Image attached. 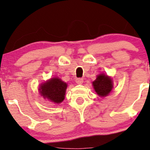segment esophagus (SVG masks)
<instances>
[{
    "mask_svg": "<svg viewBox=\"0 0 150 150\" xmlns=\"http://www.w3.org/2000/svg\"><path fill=\"white\" fill-rule=\"evenodd\" d=\"M75 82L77 83L78 84H82L83 83V78H76V80H75Z\"/></svg>",
    "mask_w": 150,
    "mask_h": 150,
    "instance_id": "obj_1",
    "label": "esophagus"
}]
</instances>
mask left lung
Returning a JSON list of instances; mask_svg holds the SVG:
<instances>
[{
  "instance_id": "8db88e82",
  "label": "left lung",
  "mask_w": 150,
  "mask_h": 150,
  "mask_svg": "<svg viewBox=\"0 0 150 150\" xmlns=\"http://www.w3.org/2000/svg\"><path fill=\"white\" fill-rule=\"evenodd\" d=\"M95 91L100 96H106L111 92L112 89V81L107 75H99L93 82Z\"/></svg>"
}]
</instances>
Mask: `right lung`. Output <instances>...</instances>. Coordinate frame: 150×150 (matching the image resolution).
Segmentation results:
<instances>
[{
	"instance_id": "right-lung-1",
	"label": "right lung",
	"mask_w": 150,
	"mask_h": 150,
	"mask_svg": "<svg viewBox=\"0 0 150 150\" xmlns=\"http://www.w3.org/2000/svg\"><path fill=\"white\" fill-rule=\"evenodd\" d=\"M67 83L61 79L54 78L42 84L40 87L41 96L47 98L54 103L59 104L64 99Z\"/></svg>"
}]
</instances>
